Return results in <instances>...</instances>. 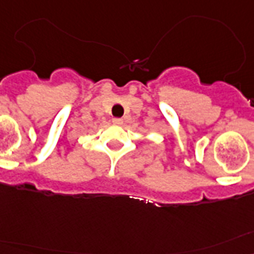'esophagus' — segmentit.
I'll return each mask as SVG.
<instances>
[{"mask_svg": "<svg viewBox=\"0 0 254 254\" xmlns=\"http://www.w3.org/2000/svg\"><path fill=\"white\" fill-rule=\"evenodd\" d=\"M113 123L117 126H121V125H123V119L122 118H114L113 119Z\"/></svg>", "mask_w": 254, "mask_h": 254, "instance_id": "1", "label": "esophagus"}]
</instances>
